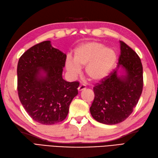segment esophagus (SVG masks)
Segmentation results:
<instances>
[{"mask_svg": "<svg viewBox=\"0 0 158 158\" xmlns=\"http://www.w3.org/2000/svg\"><path fill=\"white\" fill-rule=\"evenodd\" d=\"M86 89V86H85V85H79V87H78V91H83V89Z\"/></svg>", "mask_w": 158, "mask_h": 158, "instance_id": "esophagus-1", "label": "esophagus"}]
</instances>
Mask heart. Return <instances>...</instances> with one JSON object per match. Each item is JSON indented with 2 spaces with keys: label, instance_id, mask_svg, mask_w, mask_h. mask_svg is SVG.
<instances>
[{
  "label": "heart",
  "instance_id": "heart-1",
  "mask_svg": "<svg viewBox=\"0 0 158 158\" xmlns=\"http://www.w3.org/2000/svg\"><path fill=\"white\" fill-rule=\"evenodd\" d=\"M116 61V54L110 48L97 42L83 43L75 49L72 59L67 60L66 69L73 77H77L81 68L85 67V75L94 82L108 75Z\"/></svg>",
  "mask_w": 158,
  "mask_h": 158
}]
</instances>
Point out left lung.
I'll use <instances>...</instances> for the list:
<instances>
[{
	"mask_svg": "<svg viewBox=\"0 0 158 158\" xmlns=\"http://www.w3.org/2000/svg\"><path fill=\"white\" fill-rule=\"evenodd\" d=\"M120 45L117 68L94 87L95 98L89 108L93 118L105 124H116L127 118L143 86L140 58L124 42L120 41Z\"/></svg>",
	"mask_w": 158,
	"mask_h": 158,
	"instance_id": "8db88e82",
	"label": "left lung"
}]
</instances>
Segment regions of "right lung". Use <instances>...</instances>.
Instances as JSON below:
<instances>
[{
	"label": "right lung",
	"mask_w": 158,
	"mask_h": 158,
	"mask_svg": "<svg viewBox=\"0 0 158 158\" xmlns=\"http://www.w3.org/2000/svg\"><path fill=\"white\" fill-rule=\"evenodd\" d=\"M67 55L50 41L24 52L17 64V90L21 104L31 118L42 124L64 120L79 83L62 78Z\"/></svg>",
	"instance_id": "add662e5"
}]
</instances>
